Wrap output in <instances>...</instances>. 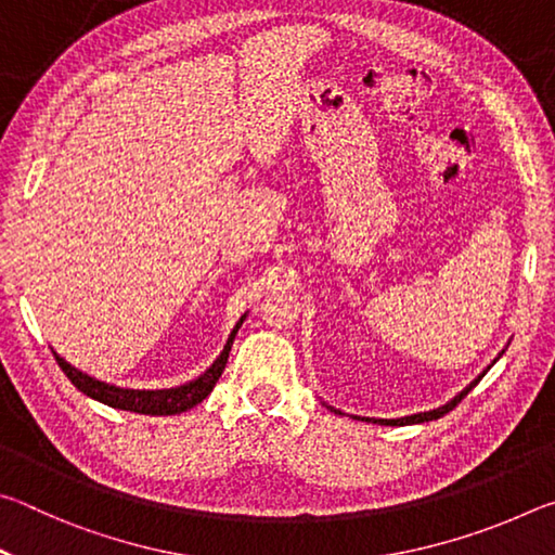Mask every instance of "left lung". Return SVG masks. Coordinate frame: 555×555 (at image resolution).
<instances>
[{
    "label": "left lung",
    "instance_id": "obj_1",
    "mask_svg": "<svg viewBox=\"0 0 555 555\" xmlns=\"http://www.w3.org/2000/svg\"><path fill=\"white\" fill-rule=\"evenodd\" d=\"M502 352H504V350H502ZM492 364H494V362H492ZM492 364H490V367H492ZM490 367H487V370H490ZM487 370L480 374V377L469 382L467 387L457 393V397L450 399V401L446 403V406H438V409H434V411H424V413H411V416H403V418H360V416H352V418H357V421H372V424H379V426H411V424H426V421H436V418H440V416H446L448 411H453V409L457 406V403L463 401V399L467 397V393L475 389V384L485 377ZM333 411H335V413H340V411H337V409H333Z\"/></svg>",
    "mask_w": 555,
    "mask_h": 555
}]
</instances>
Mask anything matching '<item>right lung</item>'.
<instances>
[{"label":"right lung","instance_id":"add662e5","mask_svg":"<svg viewBox=\"0 0 555 555\" xmlns=\"http://www.w3.org/2000/svg\"><path fill=\"white\" fill-rule=\"evenodd\" d=\"M244 318H247V313H244L237 321V325L232 327V333L228 337V343H224L218 360H215L210 367L201 374V377H195L193 382H185V384H181V387H173V389L115 387V384L100 382L95 377H90V374H86V372L75 370L73 364L65 362L59 352H53V357H55V362L61 364L65 377H68L75 387H78L90 399L107 403V406H112V409L144 413V416H173V413H183L188 409H193L195 403H201L212 391V387L218 384L220 374L224 370V364H228L234 335H237L240 325L244 323Z\"/></svg>","mask_w":555,"mask_h":555}]
</instances>
